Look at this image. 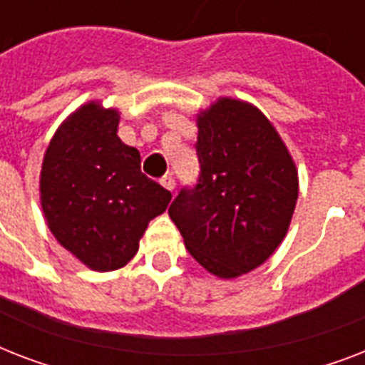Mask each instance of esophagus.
<instances>
[{
    "instance_id": "1",
    "label": "esophagus",
    "mask_w": 365,
    "mask_h": 365,
    "mask_svg": "<svg viewBox=\"0 0 365 365\" xmlns=\"http://www.w3.org/2000/svg\"><path fill=\"white\" fill-rule=\"evenodd\" d=\"M160 183H163V187L168 189V191H174L176 189V180L168 174V176L160 178Z\"/></svg>"
}]
</instances>
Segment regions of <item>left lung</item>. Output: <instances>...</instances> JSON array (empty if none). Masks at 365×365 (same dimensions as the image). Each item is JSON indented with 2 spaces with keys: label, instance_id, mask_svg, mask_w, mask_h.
<instances>
[{
  "label": "left lung",
  "instance_id": "8db88e82",
  "mask_svg": "<svg viewBox=\"0 0 365 365\" xmlns=\"http://www.w3.org/2000/svg\"><path fill=\"white\" fill-rule=\"evenodd\" d=\"M199 180L168 216L206 271L235 278L259 267L286 237L297 202V170L257 108L220 98L199 115Z\"/></svg>",
  "mask_w": 365,
  "mask_h": 365
}]
</instances>
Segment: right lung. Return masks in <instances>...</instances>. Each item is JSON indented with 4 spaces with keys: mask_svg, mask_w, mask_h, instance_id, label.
Instances as JSON below:
<instances>
[{
    "mask_svg": "<svg viewBox=\"0 0 365 365\" xmlns=\"http://www.w3.org/2000/svg\"><path fill=\"white\" fill-rule=\"evenodd\" d=\"M119 113L83 106L60 126L41 166V206L51 233L94 271L136 255L148 223L172 195L140 170V153L117 136Z\"/></svg>",
    "mask_w": 365,
    "mask_h": 365,
    "instance_id": "obj_1",
    "label": "right lung"
}]
</instances>
